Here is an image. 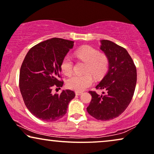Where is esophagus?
Masks as SVG:
<instances>
[{
  "mask_svg": "<svg viewBox=\"0 0 154 154\" xmlns=\"http://www.w3.org/2000/svg\"><path fill=\"white\" fill-rule=\"evenodd\" d=\"M75 95H76V96H79V95H81L83 94V92H81V91H75Z\"/></svg>",
  "mask_w": 154,
  "mask_h": 154,
  "instance_id": "esophagus-1",
  "label": "esophagus"
}]
</instances>
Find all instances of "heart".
Segmentation results:
<instances>
[{
    "label": "heart",
    "mask_w": 154,
    "mask_h": 154,
    "mask_svg": "<svg viewBox=\"0 0 154 154\" xmlns=\"http://www.w3.org/2000/svg\"><path fill=\"white\" fill-rule=\"evenodd\" d=\"M75 55L79 59L87 62L84 75H72L66 81V86L68 88L76 91H83L91 86L94 79L92 74L96 77H100L106 73L109 67V60L107 55L100 53L91 46H83L76 51ZM63 73L69 75L73 73V61L69 55H66L61 62ZM91 73L90 74V73Z\"/></svg>",
    "instance_id": "1"
}]
</instances>
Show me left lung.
I'll list each match as a JSON object with an SVG mask.
<instances>
[{"label":"left lung","instance_id":"8db88e82","mask_svg":"<svg viewBox=\"0 0 154 154\" xmlns=\"http://www.w3.org/2000/svg\"><path fill=\"white\" fill-rule=\"evenodd\" d=\"M100 49L107 55L109 71L96 89L106 92L98 95L89 91L92 98L87 111L97 120L109 121L119 116L131 101L137 81L136 67L128 51L108 40H102Z\"/></svg>","mask_w":154,"mask_h":154}]
</instances>
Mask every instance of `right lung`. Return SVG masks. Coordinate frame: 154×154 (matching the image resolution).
<instances>
[{"instance_id": "right-lung-1", "label": "right lung", "mask_w": 154, "mask_h": 154, "mask_svg": "<svg viewBox=\"0 0 154 154\" xmlns=\"http://www.w3.org/2000/svg\"><path fill=\"white\" fill-rule=\"evenodd\" d=\"M73 41L53 38L34 45L22 63L19 75V87L23 99L29 111L45 121L60 119L67 112L69 102L75 92L63 91L54 94V88L60 89L61 62Z\"/></svg>"}]
</instances>
